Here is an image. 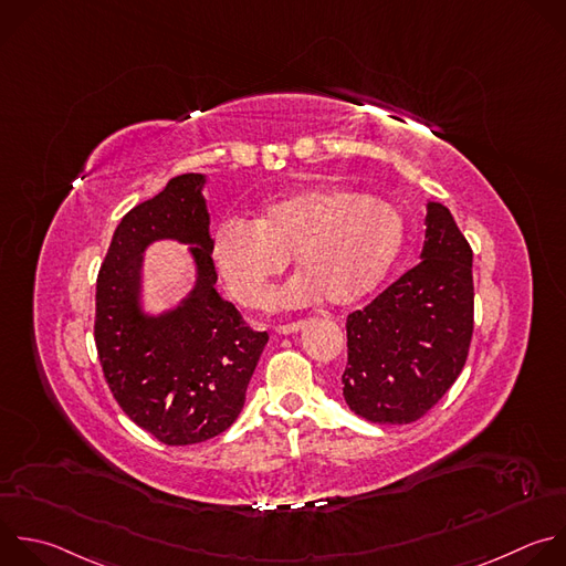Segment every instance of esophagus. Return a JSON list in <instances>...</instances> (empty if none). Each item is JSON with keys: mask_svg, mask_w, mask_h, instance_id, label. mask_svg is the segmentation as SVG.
<instances>
[{"mask_svg": "<svg viewBox=\"0 0 566 566\" xmlns=\"http://www.w3.org/2000/svg\"><path fill=\"white\" fill-rule=\"evenodd\" d=\"M304 328V322H291V324H280V326H275V331L280 333V335H291V333H297V331H302Z\"/></svg>", "mask_w": 566, "mask_h": 566, "instance_id": "esophagus-1", "label": "esophagus"}]
</instances>
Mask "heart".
Listing matches in <instances>:
<instances>
[{
  "instance_id": "1",
  "label": "heart",
  "mask_w": 566,
  "mask_h": 566,
  "mask_svg": "<svg viewBox=\"0 0 566 566\" xmlns=\"http://www.w3.org/2000/svg\"><path fill=\"white\" fill-rule=\"evenodd\" d=\"M402 242L405 220L394 205L322 184L269 200L253 224L222 222L211 258L229 291L249 308L264 306L291 258L302 275L284 289L282 304L326 297L333 306H350L380 286Z\"/></svg>"
}]
</instances>
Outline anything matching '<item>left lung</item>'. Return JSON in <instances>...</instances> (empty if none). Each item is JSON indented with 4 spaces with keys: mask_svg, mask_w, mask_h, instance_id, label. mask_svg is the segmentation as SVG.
<instances>
[{
    "mask_svg": "<svg viewBox=\"0 0 566 566\" xmlns=\"http://www.w3.org/2000/svg\"><path fill=\"white\" fill-rule=\"evenodd\" d=\"M420 264L346 319L342 396L375 424L420 420L453 387L473 335V251L451 211L427 202Z\"/></svg>",
    "mask_w": 566,
    "mask_h": 566,
    "instance_id": "obj_1",
    "label": "left lung"
}]
</instances>
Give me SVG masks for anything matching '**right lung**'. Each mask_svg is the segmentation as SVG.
Listing matches in <instances>:
<instances>
[{
	"mask_svg": "<svg viewBox=\"0 0 566 566\" xmlns=\"http://www.w3.org/2000/svg\"><path fill=\"white\" fill-rule=\"evenodd\" d=\"M205 184L202 172L177 175L130 209L97 275L95 344L108 389L137 427L168 447L211 440L238 420L269 342L216 289ZM157 239L192 247L197 284L177 307L146 314L143 251Z\"/></svg>",
	"mask_w": 566,
	"mask_h": 566,
	"instance_id": "obj_1",
	"label": "right lung"
}]
</instances>
